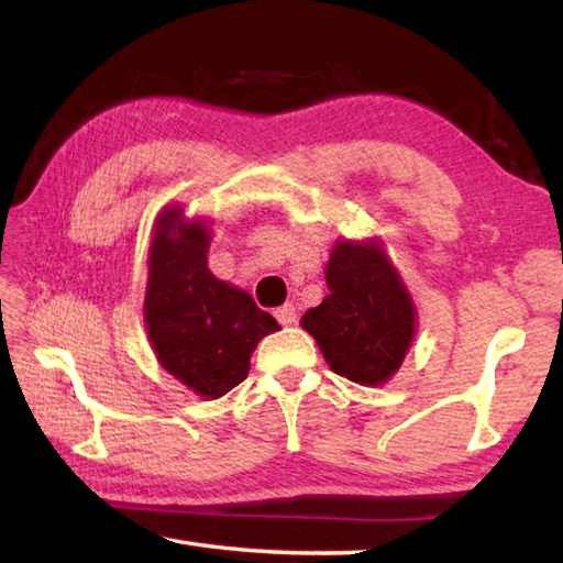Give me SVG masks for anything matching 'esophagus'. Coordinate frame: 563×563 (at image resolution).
Returning a JSON list of instances; mask_svg holds the SVG:
<instances>
[{
	"label": "esophagus",
	"mask_w": 563,
	"mask_h": 563,
	"mask_svg": "<svg viewBox=\"0 0 563 563\" xmlns=\"http://www.w3.org/2000/svg\"><path fill=\"white\" fill-rule=\"evenodd\" d=\"M275 318H278L280 325H295L298 322V310H295L292 302H285L283 308L275 310Z\"/></svg>",
	"instance_id": "esophagus-1"
}]
</instances>
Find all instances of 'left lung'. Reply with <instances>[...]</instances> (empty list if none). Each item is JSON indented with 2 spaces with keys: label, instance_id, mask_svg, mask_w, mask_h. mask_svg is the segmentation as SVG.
<instances>
[{
  "label": "left lung",
  "instance_id": "obj_1",
  "mask_svg": "<svg viewBox=\"0 0 563 563\" xmlns=\"http://www.w3.org/2000/svg\"><path fill=\"white\" fill-rule=\"evenodd\" d=\"M328 295L305 312L300 325L316 338L340 377L383 387L402 367L417 332V308L377 238L332 245Z\"/></svg>",
  "mask_w": 563,
  "mask_h": 563
}]
</instances>
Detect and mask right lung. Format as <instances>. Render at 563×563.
I'll return each instance as SVG.
<instances>
[{
    "instance_id": "1",
    "label": "right lung",
    "mask_w": 563,
    "mask_h": 563,
    "mask_svg": "<svg viewBox=\"0 0 563 563\" xmlns=\"http://www.w3.org/2000/svg\"><path fill=\"white\" fill-rule=\"evenodd\" d=\"M211 225L184 206L158 213L148 247L144 322L158 365L203 399L241 385L258 342L280 330L251 295L208 271Z\"/></svg>"
}]
</instances>
